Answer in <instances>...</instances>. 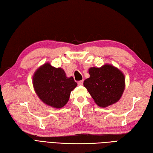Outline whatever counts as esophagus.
Masks as SVG:
<instances>
[{"label": "esophagus", "instance_id": "esophagus-1", "mask_svg": "<svg viewBox=\"0 0 153 153\" xmlns=\"http://www.w3.org/2000/svg\"><path fill=\"white\" fill-rule=\"evenodd\" d=\"M83 80H82V81H79V82H77V84H78L79 85H83Z\"/></svg>", "mask_w": 153, "mask_h": 153}]
</instances>
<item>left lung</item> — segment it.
Listing matches in <instances>:
<instances>
[{"label": "left lung", "mask_w": 153, "mask_h": 153, "mask_svg": "<svg viewBox=\"0 0 153 153\" xmlns=\"http://www.w3.org/2000/svg\"><path fill=\"white\" fill-rule=\"evenodd\" d=\"M90 77L83 82L97 105L106 107L117 102L125 89V76L111 64L89 69Z\"/></svg>", "instance_id": "left-lung-1"}]
</instances>
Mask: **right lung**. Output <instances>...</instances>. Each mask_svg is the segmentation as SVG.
<instances>
[{"label":"right lung","mask_w":153,"mask_h":153,"mask_svg":"<svg viewBox=\"0 0 153 153\" xmlns=\"http://www.w3.org/2000/svg\"><path fill=\"white\" fill-rule=\"evenodd\" d=\"M33 85L39 98L45 104L60 108L66 105L71 91L77 84L73 77H66L62 68L45 63L34 73Z\"/></svg>","instance_id":"1"}]
</instances>
